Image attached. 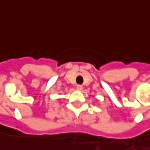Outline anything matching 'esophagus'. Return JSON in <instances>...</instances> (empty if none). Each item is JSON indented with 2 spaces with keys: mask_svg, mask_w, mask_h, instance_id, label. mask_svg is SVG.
I'll use <instances>...</instances> for the list:
<instances>
[{
  "mask_svg": "<svg viewBox=\"0 0 150 150\" xmlns=\"http://www.w3.org/2000/svg\"><path fill=\"white\" fill-rule=\"evenodd\" d=\"M77 90H78V91H81V90H82V86L77 85Z\"/></svg>",
  "mask_w": 150,
  "mask_h": 150,
  "instance_id": "1",
  "label": "esophagus"
}]
</instances>
